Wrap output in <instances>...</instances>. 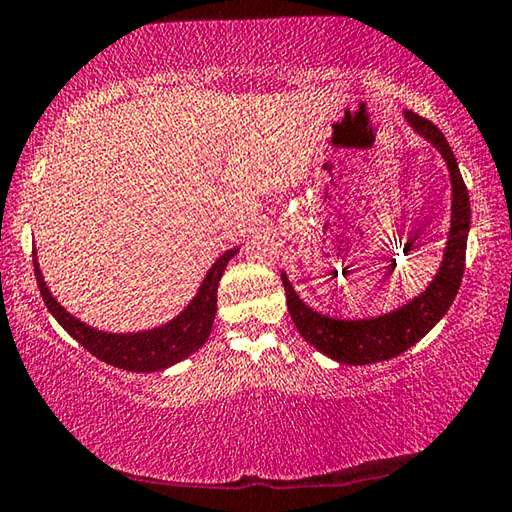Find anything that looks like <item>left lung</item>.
<instances>
[{
  "mask_svg": "<svg viewBox=\"0 0 512 512\" xmlns=\"http://www.w3.org/2000/svg\"><path fill=\"white\" fill-rule=\"evenodd\" d=\"M404 122L417 136L424 138L447 163L451 181V217L447 242L442 249V261L420 295L408 299L406 304L392 308L388 313L374 317H333L315 311L297 295L288 274L281 270L283 290L292 322L308 345H313L324 356L345 365H370L404 354L415 342H420L442 317L447 315L451 301L456 299L465 270V249L469 233V195L465 181L460 177L456 156L451 152L447 138L433 122L404 111Z\"/></svg>",
  "mask_w": 512,
  "mask_h": 512,
  "instance_id": "obj_1",
  "label": "left lung"
}]
</instances>
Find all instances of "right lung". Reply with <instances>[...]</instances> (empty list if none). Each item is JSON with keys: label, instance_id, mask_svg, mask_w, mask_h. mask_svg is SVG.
<instances>
[{"label": "right lung", "instance_id": "right-lung-1", "mask_svg": "<svg viewBox=\"0 0 512 512\" xmlns=\"http://www.w3.org/2000/svg\"><path fill=\"white\" fill-rule=\"evenodd\" d=\"M238 251L240 247H233L217 258L211 270L206 272L204 281L199 283L197 295L188 301V306L177 317H172L170 322L161 326H154V329L133 333H111L81 322L77 315H72L65 306H61V301L47 288L36 249H33V267H36L38 288L47 311L56 317V322L81 347H86L92 356H97L108 365L142 374L163 372L167 367L186 360L190 354H195L199 347H204L208 335H211L217 313V286H220L226 265H229Z\"/></svg>", "mask_w": 512, "mask_h": 512}]
</instances>
